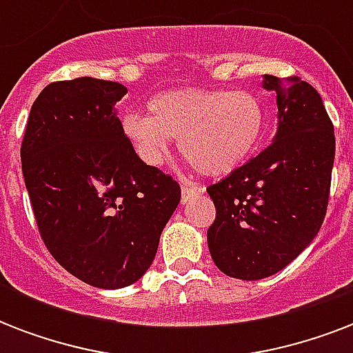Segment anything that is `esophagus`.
<instances>
[{
    "mask_svg": "<svg viewBox=\"0 0 353 353\" xmlns=\"http://www.w3.org/2000/svg\"><path fill=\"white\" fill-rule=\"evenodd\" d=\"M205 192L203 187H199V185H194L190 181H185L181 185V203H188L190 199H194L196 196H201Z\"/></svg>",
    "mask_w": 353,
    "mask_h": 353,
    "instance_id": "1",
    "label": "esophagus"
}]
</instances>
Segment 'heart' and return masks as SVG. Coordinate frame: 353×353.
<instances>
[{
	"mask_svg": "<svg viewBox=\"0 0 353 353\" xmlns=\"http://www.w3.org/2000/svg\"><path fill=\"white\" fill-rule=\"evenodd\" d=\"M148 110L150 117L122 119V132L148 166L165 163L172 137L201 174L227 176L251 159L268 132L262 101L247 91L172 90L155 95Z\"/></svg>",
	"mask_w": 353,
	"mask_h": 353,
	"instance_id": "obj_1",
	"label": "heart"
}]
</instances>
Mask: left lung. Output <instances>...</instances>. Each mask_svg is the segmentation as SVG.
<instances>
[{
    "instance_id": "obj_1",
    "label": "left lung",
    "mask_w": 353,
    "mask_h": 353,
    "mask_svg": "<svg viewBox=\"0 0 353 353\" xmlns=\"http://www.w3.org/2000/svg\"><path fill=\"white\" fill-rule=\"evenodd\" d=\"M262 88L276 93L273 143L207 188L216 207L210 256L240 280L279 273L312 243L326 216L335 157L334 124L313 85L263 74Z\"/></svg>"
}]
</instances>
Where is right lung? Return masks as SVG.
Returning <instances> with one entry per match:
<instances>
[{"label": "right lung", "instance_id": "right-lung-1", "mask_svg": "<svg viewBox=\"0 0 353 353\" xmlns=\"http://www.w3.org/2000/svg\"><path fill=\"white\" fill-rule=\"evenodd\" d=\"M119 82H52L30 108L21 170L54 260L102 290L135 284L152 265L181 188L141 161L122 132Z\"/></svg>", "mask_w": 353, "mask_h": 353}]
</instances>
